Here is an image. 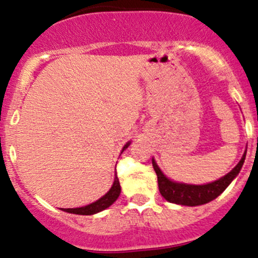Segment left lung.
<instances>
[{
  "mask_svg": "<svg viewBox=\"0 0 258 258\" xmlns=\"http://www.w3.org/2000/svg\"><path fill=\"white\" fill-rule=\"evenodd\" d=\"M245 156L246 152L244 153L242 158L239 164L227 173L226 176L222 177L218 180H215L212 183H207V184L195 185V184H184V183L173 182V180L168 179L164 173L161 172L158 165H156L155 160L153 159V167L155 170L156 176H158V184L159 190L162 197L166 199L168 203L178 204V205L184 206H199L204 204L210 203L218 195H221L224 191V189L232 183V180L238 176L240 172L242 165H244Z\"/></svg>",
  "mask_w": 258,
  "mask_h": 258,
  "instance_id": "1",
  "label": "left lung"
}]
</instances>
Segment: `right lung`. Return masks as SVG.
<instances>
[{
    "mask_svg": "<svg viewBox=\"0 0 258 258\" xmlns=\"http://www.w3.org/2000/svg\"><path fill=\"white\" fill-rule=\"evenodd\" d=\"M128 146H130V142L126 144L125 147H123L122 152ZM120 193H121L120 182H119V178H117V176L115 174L114 183H112L111 188L109 189V191L104 195V197H102L100 199L94 201V203H92L87 206L76 207V209H63V211L69 212V214H75V215H94V214H97V212L103 211V210L108 209L109 206L112 205V204L116 201L117 198H119Z\"/></svg>",
    "mask_w": 258,
    "mask_h": 258,
    "instance_id": "right-lung-1",
    "label": "right lung"
}]
</instances>
